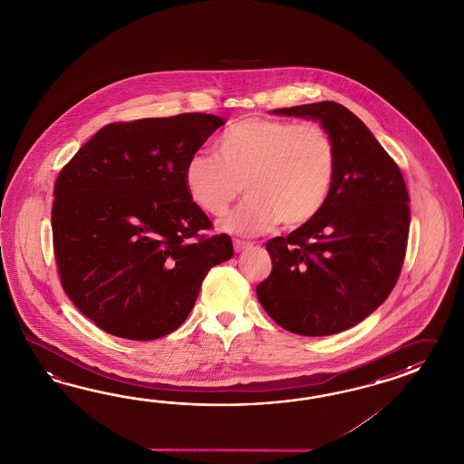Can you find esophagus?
I'll list each match as a JSON object with an SVG mask.
<instances>
[{
  "label": "esophagus",
  "instance_id": "esophagus-1",
  "mask_svg": "<svg viewBox=\"0 0 464 464\" xmlns=\"http://www.w3.org/2000/svg\"><path fill=\"white\" fill-rule=\"evenodd\" d=\"M233 246H235V251H237V253H241V251H245V249L251 248V246H253V243H249V241H241V239H235V241H233Z\"/></svg>",
  "mask_w": 464,
  "mask_h": 464
}]
</instances>
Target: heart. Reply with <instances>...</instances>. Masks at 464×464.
Masks as SVG:
<instances>
[{"label": "heart", "instance_id": "b5f03b06", "mask_svg": "<svg viewBox=\"0 0 464 464\" xmlns=\"http://www.w3.org/2000/svg\"><path fill=\"white\" fill-rule=\"evenodd\" d=\"M213 152H196L184 166L194 203L219 216L243 191L248 198L221 221L227 233L255 237L276 227L312 221L328 201L337 150L324 125L282 119H245L227 127Z\"/></svg>", "mask_w": 464, "mask_h": 464}]
</instances>
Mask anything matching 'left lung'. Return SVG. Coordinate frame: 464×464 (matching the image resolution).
Listing matches in <instances>:
<instances>
[{
	"instance_id": "1",
	"label": "left lung",
	"mask_w": 464,
	"mask_h": 464,
	"mask_svg": "<svg viewBox=\"0 0 464 464\" xmlns=\"http://www.w3.org/2000/svg\"><path fill=\"white\" fill-rule=\"evenodd\" d=\"M324 125L337 170L324 209L286 237L266 243L270 276L256 286L280 327L325 337L361 324L392 292L411 225L406 182L367 125L337 102L275 109Z\"/></svg>"
}]
</instances>
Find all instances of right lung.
Returning <instances> with one entry per match:
<instances>
[{
  "label": "right lung",
  "mask_w": 464,
  "mask_h": 464,
  "mask_svg": "<svg viewBox=\"0 0 464 464\" xmlns=\"http://www.w3.org/2000/svg\"><path fill=\"white\" fill-rule=\"evenodd\" d=\"M225 122L196 112L105 125L60 172L52 229L62 286L107 334L174 332L204 276L233 256L227 235H198L211 221L184 184L188 159Z\"/></svg>",
  "instance_id": "right-lung-1"
}]
</instances>
